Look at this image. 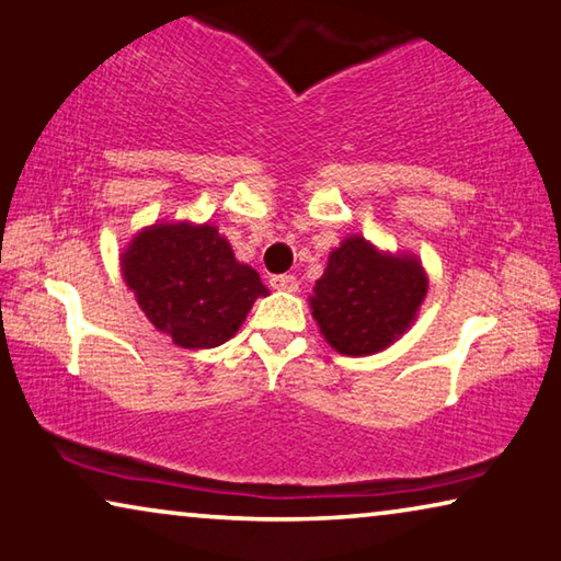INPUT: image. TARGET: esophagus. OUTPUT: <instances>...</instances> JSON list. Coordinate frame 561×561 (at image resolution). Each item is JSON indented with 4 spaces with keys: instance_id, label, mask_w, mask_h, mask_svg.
<instances>
[{
    "instance_id": "34e87169",
    "label": "esophagus",
    "mask_w": 561,
    "mask_h": 561,
    "mask_svg": "<svg viewBox=\"0 0 561 561\" xmlns=\"http://www.w3.org/2000/svg\"><path fill=\"white\" fill-rule=\"evenodd\" d=\"M270 287L277 289V291H297L299 282H297L295 274H277V277L270 279Z\"/></svg>"
}]
</instances>
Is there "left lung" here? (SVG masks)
<instances>
[{
	"instance_id": "left-lung-1",
	"label": "left lung",
	"mask_w": 561,
	"mask_h": 561,
	"mask_svg": "<svg viewBox=\"0 0 561 561\" xmlns=\"http://www.w3.org/2000/svg\"><path fill=\"white\" fill-rule=\"evenodd\" d=\"M428 291L421 259L382 252L360 233L342 239L314 282L309 307L322 337L340 355L382 353L411 330Z\"/></svg>"
}]
</instances>
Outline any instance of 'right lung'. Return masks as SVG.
<instances>
[{
    "instance_id": "add662e5",
    "label": "right lung",
    "mask_w": 561,
    "mask_h": 561,
    "mask_svg": "<svg viewBox=\"0 0 561 561\" xmlns=\"http://www.w3.org/2000/svg\"><path fill=\"white\" fill-rule=\"evenodd\" d=\"M121 274L148 322L186 350L219 347L244 324L259 297V274L233 256L214 224L156 221L121 254Z\"/></svg>"
}]
</instances>
